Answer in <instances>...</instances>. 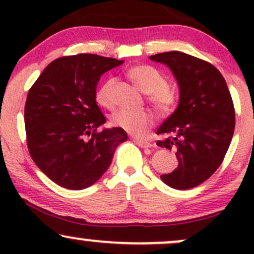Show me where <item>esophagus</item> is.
Instances as JSON below:
<instances>
[{
	"mask_svg": "<svg viewBox=\"0 0 254 254\" xmlns=\"http://www.w3.org/2000/svg\"><path fill=\"white\" fill-rule=\"evenodd\" d=\"M133 142L141 148H151L153 147V143L149 141H144V139H138V138H133Z\"/></svg>",
	"mask_w": 254,
	"mask_h": 254,
	"instance_id": "esophagus-1",
	"label": "esophagus"
}]
</instances>
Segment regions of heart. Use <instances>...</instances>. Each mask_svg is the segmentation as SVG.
<instances>
[{
	"label": "heart",
	"mask_w": 254,
	"mask_h": 254,
	"mask_svg": "<svg viewBox=\"0 0 254 254\" xmlns=\"http://www.w3.org/2000/svg\"><path fill=\"white\" fill-rule=\"evenodd\" d=\"M127 76L143 93H147L148 101L159 115L167 116L176 107L178 101L177 90L167 83V78L159 69L148 64H138L127 71ZM115 78H107L95 93V100L105 109L115 106L113 88ZM112 123L132 135L141 136L153 125L154 117L148 110H121L112 115Z\"/></svg>",
	"instance_id": "b5f03b06"
}]
</instances>
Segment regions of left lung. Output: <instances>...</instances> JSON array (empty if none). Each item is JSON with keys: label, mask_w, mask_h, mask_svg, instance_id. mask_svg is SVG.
<instances>
[{"label": "left lung", "mask_w": 254, "mask_h": 254, "mask_svg": "<svg viewBox=\"0 0 254 254\" xmlns=\"http://www.w3.org/2000/svg\"><path fill=\"white\" fill-rule=\"evenodd\" d=\"M150 60L171 68L180 87L179 106L157 129L159 147L176 149L178 167L162 174L166 185L189 190L209 179L222 164L235 127V110L226 80L216 66L180 51Z\"/></svg>", "instance_id": "1"}]
</instances>
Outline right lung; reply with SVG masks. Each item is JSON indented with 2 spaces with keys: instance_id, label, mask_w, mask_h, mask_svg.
Wrapping results in <instances>:
<instances>
[{
  "instance_id": "add662e5",
  "label": "right lung",
  "mask_w": 254,
  "mask_h": 254,
  "mask_svg": "<svg viewBox=\"0 0 254 254\" xmlns=\"http://www.w3.org/2000/svg\"><path fill=\"white\" fill-rule=\"evenodd\" d=\"M123 61L92 54L60 57L44 69L25 104L30 155L45 176L69 190L93 185L107 171L119 143L121 127L98 131L106 118L95 101L105 71Z\"/></svg>"
}]
</instances>
